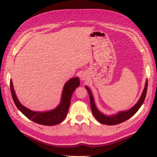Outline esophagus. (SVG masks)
<instances>
[{
	"mask_svg": "<svg viewBox=\"0 0 157 157\" xmlns=\"http://www.w3.org/2000/svg\"><path fill=\"white\" fill-rule=\"evenodd\" d=\"M81 79L83 80V81H86V80H87V76L86 74H82Z\"/></svg>",
	"mask_w": 157,
	"mask_h": 157,
	"instance_id": "esophagus-1",
	"label": "esophagus"
}]
</instances>
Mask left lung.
<instances>
[{
  "instance_id": "1",
  "label": "left lung",
  "mask_w": 157,
  "mask_h": 157,
  "mask_svg": "<svg viewBox=\"0 0 157 157\" xmlns=\"http://www.w3.org/2000/svg\"><path fill=\"white\" fill-rule=\"evenodd\" d=\"M147 86H148V81L147 80V81H146L144 89L143 90V94H142L140 100H138V101L136 104V105H134V106H133L132 108L128 110L120 112L118 114H116L115 115H112L110 116L104 115L103 113L100 112L98 110V108H96L95 105V103H94V97L92 96V94L91 92L89 87L86 86V89H87V92L89 93L91 108H92V112L94 117L96 118V119L98 122L103 124L116 125V124H118L124 122L127 120H128L130 118L132 117V116L135 114L136 112L139 110V108L141 107L142 104H143L146 95H147Z\"/></svg>"
}]
</instances>
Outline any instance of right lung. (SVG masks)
<instances>
[{
  "mask_svg": "<svg viewBox=\"0 0 157 157\" xmlns=\"http://www.w3.org/2000/svg\"><path fill=\"white\" fill-rule=\"evenodd\" d=\"M79 86L78 78H71L65 83L61 96V101L58 106L51 111L47 112H34L23 106L18 100L13 88V82H10V92L13 100L17 108L32 121L39 124L45 126H53L61 122L66 118L67 112L70 108L71 98L75 90Z\"/></svg>",
  "mask_w": 157,
  "mask_h": 157,
  "instance_id": "add662e5",
  "label": "right lung"
}]
</instances>
